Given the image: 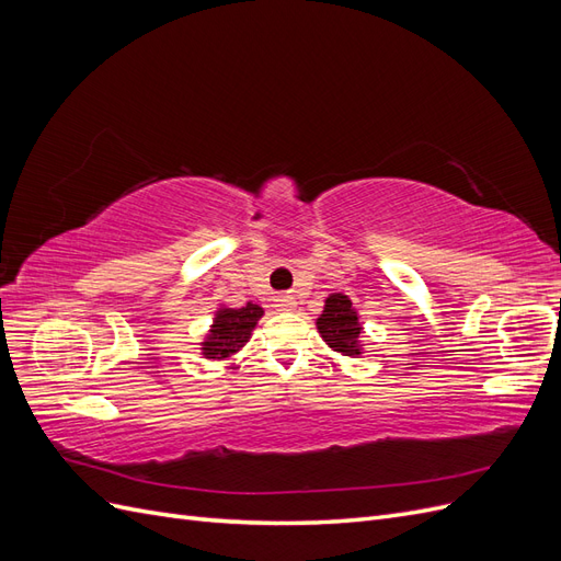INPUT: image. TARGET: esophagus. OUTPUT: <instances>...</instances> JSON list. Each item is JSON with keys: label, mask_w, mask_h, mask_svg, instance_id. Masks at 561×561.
<instances>
[{"label": "esophagus", "mask_w": 561, "mask_h": 561, "mask_svg": "<svg viewBox=\"0 0 561 561\" xmlns=\"http://www.w3.org/2000/svg\"><path fill=\"white\" fill-rule=\"evenodd\" d=\"M295 307H297L295 297H290V295H280V297H276V309H278V311H293Z\"/></svg>", "instance_id": "1"}]
</instances>
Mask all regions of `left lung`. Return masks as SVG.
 Listing matches in <instances>:
<instances>
[{
    "label": "left lung",
    "mask_w": 561,
    "mask_h": 561,
    "mask_svg": "<svg viewBox=\"0 0 561 561\" xmlns=\"http://www.w3.org/2000/svg\"><path fill=\"white\" fill-rule=\"evenodd\" d=\"M316 328L332 351L360 358L363 355V322L353 301L344 293H334L325 299V307L316 320Z\"/></svg>",
    "instance_id": "left-lung-1"
}]
</instances>
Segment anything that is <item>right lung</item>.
I'll use <instances>...</instances> for the list:
<instances>
[{
  "mask_svg": "<svg viewBox=\"0 0 561 561\" xmlns=\"http://www.w3.org/2000/svg\"><path fill=\"white\" fill-rule=\"evenodd\" d=\"M264 316V309L257 304L248 301L241 309L219 307L215 311L213 325L201 342V355L208 360H227L239 353L252 336V330L257 328V320Z\"/></svg>",
  "mask_w": 561,
  "mask_h": 561,
  "instance_id": "right-lung-1",
  "label": "right lung"
}]
</instances>
